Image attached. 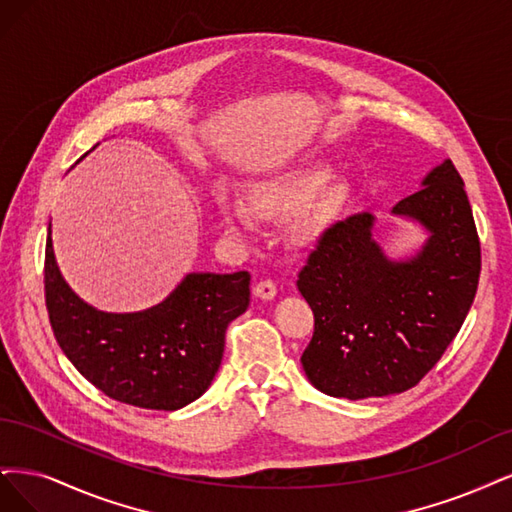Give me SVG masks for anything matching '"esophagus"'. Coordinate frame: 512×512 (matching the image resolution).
<instances>
[{
    "label": "esophagus",
    "instance_id": "34e87169",
    "mask_svg": "<svg viewBox=\"0 0 512 512\" xmlns=\"http://www.w3.org/2000/svg\"><path fill=\"white\" fill-rule=\"evenodd\" d=\"M253 293L257 295V298H261V300H272L274 295H276V283H274V280H270V278H261V280H257V283H255Z\"/></svg>",
    "mask_w": 512,
    "mask_h": 512
}]
</instances>
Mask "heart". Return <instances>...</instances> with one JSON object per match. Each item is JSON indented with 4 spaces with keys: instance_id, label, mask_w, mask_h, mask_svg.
Here are the masks:
<instances>
[{
    "instance_id": "obj_1",
    "label": "heart",
    "mask_w": 512,
    "mask_h": 512,
    "mask_svg": "<svg viewBox=\"0 0 512 512\" xmlns=\"http://www.w3.org/2000/svg\"><path fill=\"white\" fill-rule=\"evenodd\" d=\"M327 183V174L321 170H302L291 176L272 180V183L259 185L251 191V204L261 217L266 219H287L291 214L304 210L308 204L315 202V197L323 191ZM338 204V193H327L321 204L312 210L306 221L304 229L317 227L329 212ZM253 210L236 197H221L219 200V214L225 225L234 232H249L253 227Z\"/></svg>"
}]
</instances>
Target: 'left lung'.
I'll use <instances>...</instances> for the list:
<instances>
[{
    "label": "left lung",
    "mask_w": 512,
    "mask_h": 512,
    "mask_svg": "<svg viewBox=\"0 0 512 512\" xmlns=\"http://www.w3.org/2000/svg\"><path fill=\"white\" fill-rule=\"evenodd\" d=\"M393 208L432 236L410 261H389L359 212L319 234L298 274L315 315L302 353L308 381L334 398H383L415 387L464 325L481 276V240L464 180L447 159Z\"/></svg>",
    "instance_id": "8db88e82"
}]
</instances>
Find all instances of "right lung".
I'll list each match as a JSON object with an SVG mask.
<instances>
[{
  "instance_id": "1",
  "label": "right lung",
  "mask_w": 512,
  "mask_h": 512,
  "mask_svg": "<svg viewBox=\"0 0 512 512\" xmlns=\"http://www.w3.org/2000/svg\"><path fill=\"white\" fill-rule=\"evenodd\" d=\"M251 274H189L144 312L110 315L82 302L57 268L51 225L44 298L53 334L74 368L108 398L148 410L197 400L217 374L225 329L249 308Z\"/></svg>"
}]
</instances>
